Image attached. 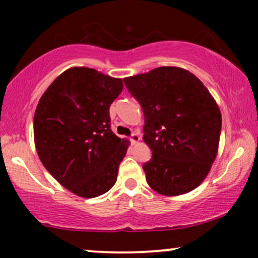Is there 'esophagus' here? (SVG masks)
Here are the masks:
<instances>
[{
	"instance_id": "esophagus-1",
	"label": "esophagus",
	"mask_w": 258,
	"mask_h": 258,
	"mask_svg": "<svg viewBox=\"0 0 258 258\" xmlns=\"http://www.w3.org/2000/svg\"><path fill=\"white\" fill-rule=\"evenodd\" d=\"M130 141H131L132 144H136L141 141V137H139V135H137V133H133V135L131 136V138H130Z\"/></svg>"
}]
</instances>
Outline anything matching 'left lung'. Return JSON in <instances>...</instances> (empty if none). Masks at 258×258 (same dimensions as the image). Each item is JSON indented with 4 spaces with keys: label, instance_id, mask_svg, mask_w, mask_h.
<instances>
[{
    "label": "left lung",
    "instance_id": "1",
    "mask_svg": "<svg viewBox=\"0 0 258 258\" xmlns=\"http://www.w3.org/2000/svg\"><path fill=\"white\" fill-rule=\"evenodd\" d=\"M123 81L144 112L143 141L153 152L143 165L147 183L166 197L191 191L217 156L222 115L215 98L194 74L178 67Z\"/></svg>",
    "mask_w": 258,
    "mask_h": 258
}]
</instances>
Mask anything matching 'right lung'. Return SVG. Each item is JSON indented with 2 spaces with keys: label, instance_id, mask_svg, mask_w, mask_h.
Masks as SVG:
<instances>
[{
  "label": "right lung",
  "instance_id": "add662e5",
  "mask_svg": "<svg viewBox=\"0 0 258 258\" xmlns=\"http://www.w3.org/2000/svg\"><path fill=\"white\" fill-rule=\"evenodd\" d=\"M122 80L74 67L49 85L34 116L35 146L46 170L64 188L91 199L110 190L130 141L110 130L109 108Z\"/></svg>",
  "mask_w": 258,
  "mask_h": 258
}]
</instances>
